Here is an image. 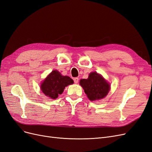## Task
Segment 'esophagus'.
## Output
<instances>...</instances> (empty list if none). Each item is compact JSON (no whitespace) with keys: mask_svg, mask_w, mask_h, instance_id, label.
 <instances>
[{"mask_svg":"<svg viewBox=\"0 0 152 152\" xmlns=\"http://www.w3.org/2000/svg\"><path fill=\"white\" fill-rule=\"evenodd\" d=\"M73 80H74V82L75 84H77L78 82H79V78L75 77V78H74V79H73Z\"/></svg>","mask_w":152,"mask_h":152,"instance_id":"34e87169","label":"esophagus"}]
</instances>
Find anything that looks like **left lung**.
I'll return each instance as SVG.
<instances>
[{"label":"left lung","mask_w":152,"mask_h":152,"mask_svg":"<svg viewBox=\"0 0 152 152\" xmlns=\"http://www.w3.org/2000/svg\"><path fill=\"white\" fill-rule=\"evenodd\" d=\"M80 85L91 101L104 98L110 89V85L107 80L96 72L90 73L87 79H81Z\"/></svg>","instance_id":"left-lung-1"}]
</instances>
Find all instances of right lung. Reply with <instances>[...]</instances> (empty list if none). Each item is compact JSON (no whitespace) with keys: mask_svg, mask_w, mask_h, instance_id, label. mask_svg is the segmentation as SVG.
Here are the masks:
<instances>
[{"mask_svg":"<svg viewBox=\"0 0 152 152\" xmlns=\"http://www.w3.org/2000/svg\"><path fill=\"white\" fill-rule=\"evenodd\" d=\"M73 83L70 77L63 76L60 72L54 70L41 83L40 89L45 96L54 99L63 93L65 87Z\"/></svg>","mask_w":152,"mask_h":152,"instance_id":"right-lung-1","label":"right lung"}]
</instances>
